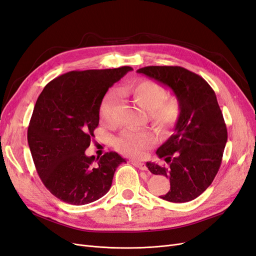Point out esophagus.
<instances>
[{"instance_id":"1","label":"esophagus","mask_w":256,"mask_h":256,"mask_svg":"<svg viewBox=\"0 0 256 256\" xmlns=\"http://www.w3.org/2000/svg\"><path fill=\"white\" fill-rule=\"evenodd\" d=\"M132 164H134L136 168H140L141 171H146V170H147L146 166H145L144 164H142V162H138V161H132Z\"/></svg>"}]
</instances>
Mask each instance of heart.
<instances>
[{
    "instance_id": "obj_1",
    "label": "heart",
    "mask_w": 256,
    "mask_h": 256,
    "mask_svg": "<svg viewBox=\"0 0 256 256\" xmlns=\"http://www.w3.org/2000/svg\"><path fill=\"white\" fill-rule=\"evenodd\" d=\"M124 92L146 110L147 120L160 132L166 134L176 126L180 118V104L175 97H168L166 90L160 84L152 80H140L127 85ZM118 92L110 90L100 106V115L110 126L118 122ZM154 141L156 138L150 130H124L115 138L114 145L125 156L141 157L154 145Z\"/></svg>"
}]
</instances>
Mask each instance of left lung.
Returning <instances> with one entry per match:
<instances>
[{
	"instance_id": "left-lung-1",
	"label": "left lung",
	"mask_w": 256,
	"mask_h": 256,
	"mask_svg": "<svg viewBox=\"0 0 256 256\" xmlns=\"http://www.w3.org/2000/svg\"><path fill=\"white\" fill-rule=\"evenodd\" d=\"M138 72L166 85L180 104L174 134L156 152L166 164L147 162L146 166L154 175L170 178L171 189L161 198L190 202L212 184L228 141L214 92L202 76L180 66H147Z\"/></svg>"
}]
</instances>
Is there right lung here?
<instances>
[{"instance_id": "add662e5", "label": "right lung", "mask_w": 256, "mask_h": 256, "mask_svg": "<svg viewBox=\"0 0 256 256\" xmlns=\"http://www.w3.org/2000/svg\"><path fill=\"white\" fill-rule=\"evenodd\" d=\"M129 66L69 72L46 85L38 97L28 129L36 171L54 196L72 205H85L110 190L115 170L126 162L118 152L88 157L99 124L106 92Z\"/></svg>"}]
</instances>
